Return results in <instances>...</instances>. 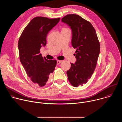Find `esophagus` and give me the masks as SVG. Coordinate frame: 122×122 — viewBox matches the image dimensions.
<instances>
[{
  "label": "esophagus",
  "instance_id": "obj_1",
  "mask_svg": "<svg viewBox=\"0 0 122 122\" xmlns=\"http://www.w3.org/2000/svg\"><path fill=\"white\" fill-rule=\"evenodd\" d=\"M62 62V60H58L57 61V65H59V64L61 63Z\"/></svg>",
  "mask_w": 122,
  "mask_h": 122
}]
</instances>
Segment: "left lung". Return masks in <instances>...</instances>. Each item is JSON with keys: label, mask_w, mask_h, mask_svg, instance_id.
Returning <instances> with one entry per match:
<instances>
[{"label": "left lung", "mask_w": 122, "mask_h": 122, "mask_svg": "<svg viewBox=\"0 0 122 122\" xmlns=\"http://www.w3.org/2000/svg\"><path fill=\"white\" fill-rule=\"evenodd\" d=\"M71 28V44L76 49L77 61L71 63L66 73L69 81L75 87L86 83L94 73L100 52V43L94 27L80 16L67 14L61 19Z\"/></svg>", "instance_id": "left-lung-1"}]
</instances>
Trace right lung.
Here are the masks:
<instances>
[{"mask_svg":"<svg viewBox=\"0 0 122 122\" xmlns=\"http://www.w3.org/2000/svg\"><path fill=\"white\" fill-rule=\"evenodd\" d=\"M60 19L41 16L35 17L25 28L19 40L20 61L28 76L40 87L45 85L57 63L56 60H48L45 57H43L40 49L46 44L49 31Z\"/></svg>","mask_w":122,"mask_h":122,"instance_id":"1","label":"right lung"}]
</instances>
